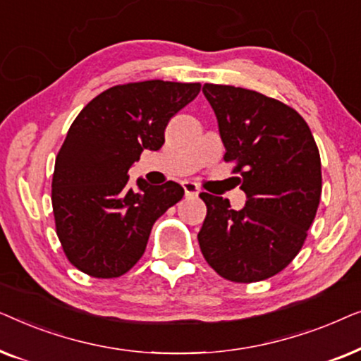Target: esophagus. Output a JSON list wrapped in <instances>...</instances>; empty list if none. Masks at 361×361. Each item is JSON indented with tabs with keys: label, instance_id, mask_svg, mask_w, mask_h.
I'll use <instances>...</instances> for the list:
<instances>
[{
	"label": "esophagus",
	"instance_id": "1",
	"mask_svg": "<svg viewBox=\"0 0 361 361\" xmlns=\"http://www.w3.org/2000/svg\"><path fill=\"white\" fill-rule=\"evenodd\" d=\"M182 187H184L187 197H197L200 194V189L197 187L195 182H192V180H184L182 182Z\"/></svg>",
	"mask_w": 361,
	"mask_h": 361
}]
</instances>
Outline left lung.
<instances>
[{
  "instance_id": "8db88e82",
  "label": "left lung",
  "mask_w": 361,
  "mask_h": 361,
  "mask_svg": "<svg viewBox=\"0 0 361 361\" xmlns=\"http://www.w3.org/2000/svg\"><path fill=\"white\" fill-rule=\"evenodd\" d=\"M224 159L246 194L241 210L228 199L200 194L207 216L199 231L202 255L221 278L256 283L283 271L302 248L322 192L320 156L307 123L263 93L205 83Z\"/></svg>"
}]
</instances>
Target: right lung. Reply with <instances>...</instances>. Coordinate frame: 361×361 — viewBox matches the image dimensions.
I'll use <instances>...</instances> for the list:
<instances>
[{
  "instance_id": "obj_1",
  "label": "right lung",
  "mask_w": 361,
  "mask_h": 361,
  "mask_svg": "<svg viewBox=\"0 0 361 361\" xmlns=\"http://www.w3.org/2000/svg\"><path fill=\"white\" fill-rule=\"evenodd\" d=\"M200 83L147 80L116 85L73 120L52 177L57 236L67 258L93 278H118L145 253L154 221L177 204V182L128 184L145 149L164 145V130L194 100Z\"/></svg>"
}]
</instances>
